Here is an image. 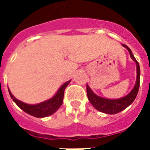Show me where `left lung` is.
<instances>
[{
  "label": "left lung",
  "mask_w": 150,
  "mask_h": 150,
  "mask_svg": "<svg viewBox=\"0 0 150 150\" xmlns=\"http://www.w3.org/2000/svg\"><path fill=\"white\" fill-rule=\"evenodd\" d=\"M122 46L129 50L131 59L135 62L136 66H137V79H136L135 85L132 89V91L124 97L119 98V99H108V98L101 97L95 94L90 87L87 84V95H88L89 101L91 102V104L93 105V107L96 110L100 111L101 112L106 113V114H111V115L116 114L124 109H125L126 108L129 107L134 101L135 98L137 97V95L138 93L139 86H140V75H141L140 66L137 61L136 60L135 57L132 54V50L125 44H123Z\"/></svg>",
  "instance_id": "8db88e82"
}]
</instances>
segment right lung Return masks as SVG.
Listing matches in <instances>:
<instances>
[{"label":"right lung","mask_w":150,"mask_h":150,"mask_svg":"<svg viewBox=\"0 0 150 150\" xmlns=\"http://www.w3.org/2000/svg\"><path fill=\"white\" fill-rule=\"evenodd\" d=\"M71 80L67 81L59 88V90L57 91L55 95L50 98L49 100L46 101H43L42 103L36 104H25L22 101L19 100L18 99L13 96L11 91L8 89V92L10 96L13 99V100L14 101L15 104L18 105V107L21 108V110H23L25 112L28 113L29 115L38 117V118H42V117H46L50 115H52L56 111L61 107L63 102V96H64V91L65 88L67 87L69 83Z\"/></svg>","instance_id":"add662e5"}]
</instances>
